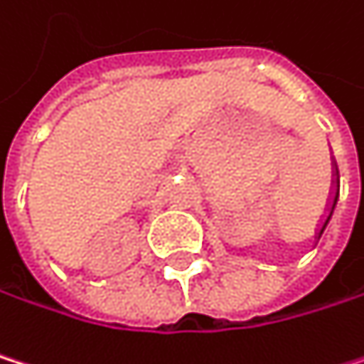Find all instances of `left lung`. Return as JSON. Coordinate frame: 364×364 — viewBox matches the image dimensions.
I'll use <instances>...</instances> for the list:
<instances>
[{
	"label": "left lung",
	"mask_w": 364,
	"mask_h": 364,
	"mask_svg": "<svg viewBox=\"0 0 364 364\" xmlns=\"http://www.w3.org/2000/svg\"><path fill=\"white\" fill-rule=\"evenodd\" d=\"M332 194H330V203H328V207H326V215H323V220H321V224H319V228H317V240L321 237V232H323V228H326V224H328V220H330V215H332V211H334V205H336V198H339V170H336V164L332 166Z\"/></svg>",
	"instance_id": "1"
}]
</instances>
